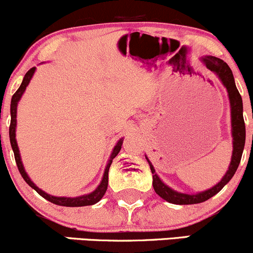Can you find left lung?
<instances>
[{
  "mask_svg": "<svg viewBox=\"0 0 253 253\" xmlns=\"http://www.w3.org/2000/svg\"><path fill=\"white\" fill-rule=\"evenodd\" d=\"M204 64L208 67L210 71H212L221 78L222 83L227 88L228 95H229L230 100V107H232V127H233V156L232 162H230L229 169L227 173L223 176L221 181L212 187V188L208 189V191L198 193V194H183V193H178L167 184L163 183L156 173L153 165L148 160V164L151 167V171L153 173V188L159 197L167 202L177 204V205H191V204H199L205 202V200L210 199L214 194H217L222 188L230 181V178L234 176L236 169H238L239 164H240L241 156H243L244 146H245V122H244L243 116V99H241L240 94H239L238 89L235 86L234 77H233V72L230 67L221 59L216 58V56H205L203 58Z\"/></svg>",
  "mask_w": 253,
  "mask_h": 253,
  "instance_id": "obj_1",
  "label": "left lung"
}]
</instances>
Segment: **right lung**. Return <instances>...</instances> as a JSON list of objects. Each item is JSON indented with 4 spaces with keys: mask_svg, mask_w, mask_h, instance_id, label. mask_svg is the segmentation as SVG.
Returning <instances> with one entry per match:
<instances>
[{
    "mask_svg": "<svg viewBox=\"0 0 253 253\" xmlns=\"http://www.w3.org/2000/svg\"><path fill=\"white\" fill-rule=\"evenodd\" d=\"M35 70L36 67H32L30 69L28 72H26L25 77H24L23 82H21V85L19 86V89L15 91L14 95L12 96V101H10V126H9V140H10V145H12L13 152H14V158L15 162H17V167L19 169V172L20 175L23 176V178L25 180L26 183L29 184L30 187L35 189L41 197H43L44 199H47L48 202L55 204V205H60V206H70V208H77V206H88V205H94L101 199L102 197L105 195L106 191H107V184H108V170H110L111 164H112V160L117 154L119 153L122 148V143H123V140H119L118 143L116 145L115 149H113L112 154H111V158L108 160V164L105 169V173H104V177H102L101 183L100 186L97 187L96 189L90 194H86V195H82V197H78V198H62V197H53V195L47 194L43 191H41L39 187L34 183L29 178L28 173L25 172L23 167V163H21L20 159V154H19V148L17 145V140H15V126H17V106H18V101L20 100L21 95H23L24 91H25L26 86L30 82V80L32 78V75H34Z\"/></svg>",
    "mask_w": 253,
    "mask_h": 253,
    "instance_id": "right-lung-1",
    "label": "right lung"
}]
</instances>
